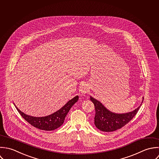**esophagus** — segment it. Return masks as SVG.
Wrapping results in <instances>:
<instances>
[{
    "instance_id": "esophagus-1",
    "label": "esophagus",
    "mask_w": 159,
    "mask_h": 159,
    "mask_svg": "<svg viewBox=\"0 0 159 159\" xmlns=\"http://www.w3.org/2000/svg\"><path fill=\"white\" fill-rule=\"evenodd\" d=\"M88 91V88L86 85H83L80 88V92L82 93V94H85Z\"/></svg>"
}]
</instances>
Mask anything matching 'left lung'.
I'll use <instances>...</instances> for the list:
<instances>
[{
    "label": "left lung",
    "instance_id": "left-lung-1",
    "mask_svg": "<svg viewBox=\"0 0 159 159\" xmlns=\"http://www.w3.org/2000/svg\"><path fill=\"white\" fill-rule=\"evenodd\" d=\"M90 100L94 104L95 109V125L96 127L101 131L105 132L114 131L124 127L136 116L141 107L139 106L132 112L119 114L108 111L99 101L95 98L90 97Z\"/></svg>",
    "mask_w": 159,
    "mask_h": 159
}]
</instances>
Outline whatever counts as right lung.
I'll return each mask as SVG.
<instances>
[{"label": "right lung", "instance_id": "obj_1", "mask_svg": "<svg viewBox=\"0 0 159 159\" xmlns=\"http://www.w3.org/2000/svg\"><path fill=\"white\" fill-rule=\"evenodd\" d=\"M79 96H76L69 101L63 107L55 113L42 117H32L25 114L20 111L17 107V111L23 118L33 127L45 131L54 130L63 124L64 119L71 107L78 101Z\"/></svg>", "mask_w": 159, "mask_h": 159}]
</instances>
